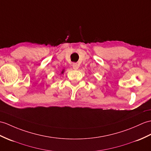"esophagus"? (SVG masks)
Listing matches in <instances>:
<instances>
[{
	"instance_id": "34e87169",
	"label": "esophagus",
	"mask_w": 151,
	"mask_h": 151,
	"mask_svg": "<svg viewBox=\"0 0 151 151\" xmlns=\"http://www.w3.org/2000/svg\"><path fill=\"white\" fill-rule=\"evenodd\" d=\"M73 69H75V70L78 69V68H79V65L77 64V63H73Z\"/></svg>"
}]
</instances>
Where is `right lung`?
<instances>
[{"label":"right lung","mask_w":151,"mask_h":151,"mask_svg":"<svg viewBox=\"0 0 151 151\" xmlns=\"http://www.w3.org/2000/svg\"><path fill=\"white\" fill-rule=\"evenodd\" d=\"M64 73V71H62V73Z\"/></svg>","instance_id":"obj_1"}]
</instances>
